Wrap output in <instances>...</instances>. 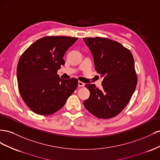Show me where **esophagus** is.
<instances>
[{
    "mask_svg": "<svg viewBox=\"0 0 160 160\" xmlns=\"http://www.w3.org/2000/svg\"><path fill=\"white\" fill-rule=\"evenodd\" d=\"M84 85H85V84L84 82H81V81L78 82V86H79V87H82V86H84Z\"/></svg>",
    "mask_w": 160,
    "mask_h": 160,
    "instance_id": "1",
    "label": "esophagus"
}]
</instances>
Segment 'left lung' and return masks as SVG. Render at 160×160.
Masks as SVG:
<instances>
[{
  "instance_id": "1",
  "label": "left lung",
  "mask_w": 160,
  "mask_h": 160,
  "mask_svg": "<svg viewBox=\"0 0 160 160\" xmlns=\"http://www.w3.org/2000/svg\"><path fill=\"white\" fill-rule=\"evenodd\" d=\"M94 58V69L103 77L102 88L85 86L90 97L84 101L86 110L99 118L108 119L125 108L138 84L133 56L129 49L110 39L84 38Z\"/></svg>"
}]
</instances>
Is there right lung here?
Wrapping results in <instances>:
<instances>
[{
  "label": "right lung",
  "instance_id": "right-lung-1",
  "mask_svg": "<svg viewBox=\"0 0 160 160\" xmlns=\"http://www.w3.org/2000/svg\"><path fill=\"white\" fill-rule=\"evenodd\" d=\"M78 38L46 36L22 53L17 68L19 92L31 110L49 115L61 109L78 86V80L62 79L57 74L65 64V53Z\"/></svg>",
  "mask_w": 160,
  "mask_h": 160
}]
</instances>
